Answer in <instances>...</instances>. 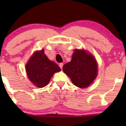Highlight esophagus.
<instances>
[{"instance_id": "1", "label": "esophagus", "mask_w": 126, "mask_h": 126, "mask_svg": "<svg viewBox=\"0 0 126 126\" xmlns=\"http://www.w3.org/2000/svg\"><path fill=\"white\" fill-rule=\"evenodd\" d=\"M59 66L60 67V68L61 69H63V63H60L59 64Z\"/></svg>"}]
</instances>
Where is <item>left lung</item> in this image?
<instances>
[{
	"mask_svg": "<svg viewBox=\"0 0 126 126\" xmlns=\"http://www.w3.org/2000/svg\"><path fill=\"white\" fill-rule=\"evenodd\" d=\"M63 71L77 87L86 88L97 76V65L96 60L84 50L74 51L71 61L63 66Z\"/></svg>",
	"mask_w": 126,
	"mask_h": 126,
	"instance_id": "8db88e82",
	"label": "left lung"
}]
</instances>
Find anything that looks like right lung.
Instances as JSON below:
<instances>
[{"label": "right lung", "instance_id": "right-lung-1", "mask_svg": "<svg viewBox=\"0 0 126 126\" xmlns=\"http://www.w3.org/2000/svg\"><path fill=\"white\" fill-rule=\"evenodd\" d=\"M27 76L36 87L42 88L47 85L51 77L61 69L53 61H50L44 50L34 53L26 65Z\"/></svg>", "mask_w": 126, "mask_h": 126}]
</instances>
